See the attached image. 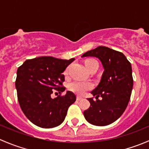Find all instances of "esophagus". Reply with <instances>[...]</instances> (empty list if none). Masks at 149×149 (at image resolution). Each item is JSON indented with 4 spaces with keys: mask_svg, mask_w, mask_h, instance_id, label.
<instances>
[{
    "mask_svg": "<svg viewBox=\"0 0 149 149\" xmlns=\"http://www.w3.org/2000/svg\"><path fill=\"white\" fill-rule=\"evenodd\" d=\"M76 100H77V101H80V100H82V97H79V96H77V97H76Z\"/></svg>",
    "mask_w": 149,
    "mask_h": 149,
    "instance_id": "34e87169",
    "label": "esophagus"
}]
</instances>
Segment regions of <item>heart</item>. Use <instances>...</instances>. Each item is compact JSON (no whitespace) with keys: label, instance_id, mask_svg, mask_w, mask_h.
Segmentation results:
<instances>
[{"label":"heart","instance_id":"obj_1","mask_svg":"<svg viewBox=\"0 0 149 149\" xmlns=\"http://www.w3.org/2000/svg\"><path fill=\"white\" fill-rule=\"evenodd\" d=\"M94 63H97V61L94 60H88L86 62V68H88ZM67 72L68 70H65V73H67ZM69 88L73 92L79 94V95H83L85 94L86 91L92 88V84L88 81H74L70 84Z\"/></svg>","mask_w":149,"mask_h":149}]
</instances>
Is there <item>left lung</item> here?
<instances>
[{
	"mask_svg": "<svg viewBox=\"0 0 149 149\" xmlns=\"http://www.w3.org/2000/svg\"><path fill=\"white\" fill-rule=\"evenodd\" d=\"M86 57L98 58L104 72L99 85L91 91L97 100L88 99L91 105L84 112V118L94 125H108L123 115L128 104L133 86L131 64L122 52L104 46L88 51L81 58Z\"/></svg>",
	"mask_w": 149,
	"mask_h": 149,
	"instance_id": "left-lung-1",
	"label": "left lung"
}]
</instances>
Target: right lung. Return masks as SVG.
I'll return each instance as SVG.
<instances>
[{"label": "right lung", "mask_w": 149, "mask_h": 149, "mask_svg": "<svg viewBox=\"0 0 149 149\" xmlns=\"http://www.w3.org/2000/svg\"><path fill=\"white\" fill-rule=\"evenodd\" d=\"M74 58L62 60L53 57H39L26 60L17 70L16 88L18 101L24 114L33 124L43 128L60 125L68 109L76 97L71 91L52 99V90L65 91L63 73Z\"/></svg>", "instance_id": "obj_1"}]
</instances>
